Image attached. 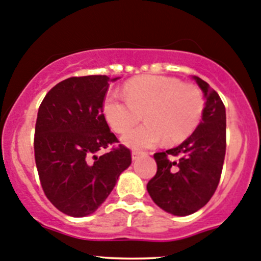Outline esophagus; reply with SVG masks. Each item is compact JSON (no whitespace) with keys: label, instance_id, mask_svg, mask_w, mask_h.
Segmentation results:
<instances>
[{"label":"esophagus","instance_id":"34e87169","mask_svg":"<svg viewBox=\"0 0 261 261\" xmlns=\"http://www.w3.org/2000/svg\"><path fill=\"white\" fill-rule=\"evenodd\" d=\"M141 154H144L143 151H139V150H133V153H131V155H133V159L135 161V159H138L139 156L141 155Z\"/></svg>","mask_w":261,"mask_h":261}]
</instances>
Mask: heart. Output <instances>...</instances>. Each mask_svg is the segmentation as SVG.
Listing matches in <instances>:
<instances>
[{
    "label": "heart",
    "instance_id": "b5f03b06",
    "mask_svg": "<svg viewBox=\"0 0 261 261\" xmlns=\"http://www.w3.org/2000/svg\"><path fill=\"white\" fill-rule=\"evenodd\" d=\"M203 111V93L196 85L159 75L135 77L125 85V94L110 93L103 103L106 120L118 134L146 118L123 136V143L134 149L185 140L199 125Z\"/></svg>",
    "mask_w": 261,
    "mask_h": 261
}]
</instances>
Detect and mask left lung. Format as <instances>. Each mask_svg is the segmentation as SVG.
Returning a JSON list of instances; mask_svg holds the SVG:
<instances>
[{
  "label": "left lung",
  "instance_id": "obj_1",
  "mask_svg": "<svg viewBox=\"0 0 261 261\" xmlns=\"http://www.w3.org/2000/svg\"><path fill=\"white\" fill-rule=\"evenodd\" d=\"M205 97L203 120L176 148L154 154L156 173L146 185L150 198L173 216L203 208L218 187L226 155V107L221 97L194 76Z\"/></svg>",
  "mask_w": 261,
  "mask_h": 261
}]
</instances>
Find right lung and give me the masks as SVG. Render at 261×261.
<instances>
[{
    "instance_id": "1",
    "label": "right lung",
    "mask_w": 261,
    "mask_h": 261,
    "mask_svg": "<svg viewBox=\"0 0 261 261\" xmlns=\"http://www.w3.org/2000/svg\"><path fill=\"white\" fill-rule=\"evenodd\" d=\"M106 75L74 76L58 83L38 110L34 156L48 200L71 217L94 213L108 198L120 174L131 164V151L110 130L103 103Z\"/></svg>"
}]
</instances>
